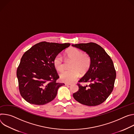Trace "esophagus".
<instances>
[{
	"label": "esophagus",
	"mask_w": 134,
	"mask_h": 134,
	"mask_svg": "<svg viewBox=\"0 0 134 134\" xmlns=\"http://www.w3.org/2000/svg\"><path fill=\"white\" fill-rule=\"evenodd\" d=\"M65 86H70V85H71V83H65Z\"/></svg>",
	"instance_id": "1"
}]
</instances>
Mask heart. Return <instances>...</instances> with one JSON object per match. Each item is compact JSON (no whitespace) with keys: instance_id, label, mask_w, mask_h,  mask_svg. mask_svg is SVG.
Listing matches in <instances>:
<instances>
[{"instance_id":"obj_1","label":"heart","mask_w":134,"mask_h":134,"mask_svg":"<svg viewBox=\"0 0 134 134\" xmlns=\"http://www.w3.org/2000/svg\"><path fill=\"white\" fill-rule=\"evenodd\" d=\"M65 55L69 60L72 61L70 69L60 74L62 81L66 83L75 82L80 76V73L85 75L90 70L92 65L91 56L77 48H73L66 52ZM53 64L55 69L59 72L63 71L65 69L64 59L61 54H57L53 59Z\"/></svg>"}]
</instances>
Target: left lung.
Wrapping results in <instances>:
<instances>
[{
  "label": "left lung",
  "mask_w": 134,
  "mask_h": 134,
  "mask_svg": "<svg viewBox=\"0 0 134 134\" xmlns=\"http://www.w3.org/2000/svg\"><path fill=\"white\" fill-rule=\"evenodd\" d=\"M91 56L92 65L77 83L79 90L73 94L77 101L87 106L98 105L112 93L116 78V71L112 59L101 46L94 42L72 44ZM80 82H90L82 86Z\"/></svg>",
  "instance_id": "8db88e82"
}]
</instances>
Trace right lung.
<instances>
[{
  "instance_id": "obj_1",
  "label": "right lung",
  "mask_w": 134,
  "mask_h": 134,
  "mask_svg": "<svg viewBox=\"0 0 134 134\" xmlns=\"http://www.w3.org/2000/svg\"><path fill=\"white\" fill-rule=\"evenodd\" d=\"M70 43L42 41L23 55L16 75L21 95L28 103L44 105L56 97L59 87V76L53 64L56 55L70 46Z\"/></svg>"
}]
</instances>
